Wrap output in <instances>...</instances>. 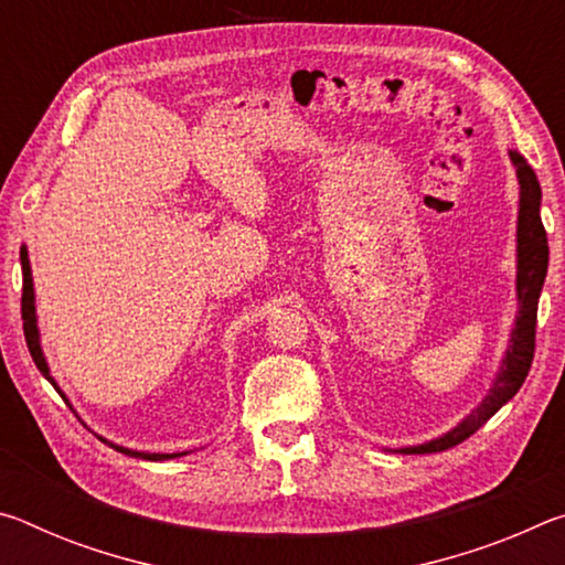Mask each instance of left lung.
<instances>
[{
	"instance_id": "8db88e82",
	"label": "left lung",
	"mask_w": 565,
	"mask_h": 565,
	"mask_svg": "<svg viewBox=\"0 0 565 565\" xmlns=\"http://www.w3.org/2000/svg\"><path fill=\"white\" fill-rule=\"evenodd\" d=\"M511 161L515 164V174H519L521 184L519 284H515V289H519V319H515L511 347L505 351L501 374L495 379L491 394L483 398V404L471 416L463 418L454 431L424 446L401 448V454H438L463 444L495 411L519 394V388L531 371L535 353V323H539V296L548 271V236L541 222V184L535 179V171L519 151H511Z\"/></svg>"
}]
</instances>
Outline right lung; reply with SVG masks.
Instances as JSON below:
<instances>
[{
  "label": "right lung",
  "instance_id": "obj_1",
  "mask_svg": "<svg viewBox=\"0 0 565 565\" xmlns=\"http://www.w3.org/2000/svg\"><path fill=\"white\" fill-rule=\"evenodd\" d=\"M19 259H22V276H24V284H22V327H24V339H26V347H30L32 359L36 363V369L42 371V376L50 381V384L56 388L54 379L50 376V369H46V361L42 356V347H40V333H36V317H34V289H32V269H30V259H26V248L22 246V252H19ZM60 391V388H56ZM104 441V438H102ZM107 444V441H104ZM114 451L119 454H127L134 458H147V461H167V458H177V456H184V454H145V451H131V448H121V446H114L109 444Z\"/></svg>",
  "mask_w": 565,
  "mask_h": 565
}]
</instances>
